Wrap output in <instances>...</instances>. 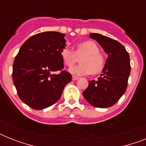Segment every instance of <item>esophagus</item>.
I'll return each instance as SVG.
<instances>
[{
    "label": "esophagus",
    "instance_id": "34e87169",
    "mask_svg": "<svg viewBox=\"0 0 146 146\" xmlns=\"http://www.w3.org/2000/svg\"><path fill=\"white\" fill-rule=\"evenodd\" d=\"M78 79H79V77H77V76H73V77H72V80H73V81H76V80H77Z\"/></svg>",
    "mask_w": 146,
    "mask_h": 146
}]
</instances>
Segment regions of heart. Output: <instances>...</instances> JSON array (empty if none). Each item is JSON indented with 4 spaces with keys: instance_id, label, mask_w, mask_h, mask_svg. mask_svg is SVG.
Returning <instances> with one entry per match:
<instances>
[{
    "instance_id": "obj_1",
    "label": "heart",
    "mask_w": 146,
    "mask_h": 146,
    "mask_svg": "<svg viewBox=\"0 0 146 146\" xmlns=\"http://www.w3.org/2000/svg\"><path fill=\"white\" fill-rule=\"evenodd\" d=\"M64 64L73 66L77 61L78 57L81 58L80 65L70 68V73L76 76L89 75L91 73L97 74L103 70L105 64L104 57L99 53L97 44L92 41H86L78 44L76 51L70 48H64L60 52Z\"/></svg>"
}]
</instances>
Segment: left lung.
Returning a JSON list of instances; mask_svg holds the SVG:
<instances>
[{
  "mask_svg": "<svg viewBox=\"0 0 146 146\" xmlns=\"http://www.w3.org/2000/svg\"><path fill=\"white\" fill-rule=\"evenodd\" d=\"M89 37L96 40L108 54V58L101 76L89 81L82 96L92 106L108 108L117 103L127 90L131 68L129 55L116 40L98 33H91Z\"/></svg>",
  "mask_w": 146,
  "mask_h": 146,
  "instance_id": "left-lung-1",
  "label": "left lung"
}]
</instances>
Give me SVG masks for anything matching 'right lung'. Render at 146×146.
Returning a JSON list of instances; mask_svg holds the SVG:
<instances>
[{
    "label": "right lung",
    "instance_id": "add662e5",
    "mask_svg": "<svg viewBox=\"0 0 146 146\" xmlns=\"http://www.w3.org/2000/svg\"><path fill=\"white\" fill-rule=\"evenodd\" d=\"M65 34L44 32L24 42L13 64V81L19 98L35 110H42L60 99L72 76L64 69L60 52Z\"/></svg>",
    "mask_w": 146,
    "mask_h": 146
}]
</instances>
